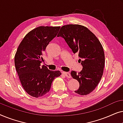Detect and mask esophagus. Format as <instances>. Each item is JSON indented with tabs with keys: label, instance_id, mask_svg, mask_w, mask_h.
<instances>
[{
	"label": "esophagus",
	"instance_id": "esophagus-1",
	"mask_svg": "<svg viewBox=\"0 0 123 123\" xmlns=\"http://www.w3.org/2000/svg\"><path fill=\"white\" fill-rule=\"evenodd\" d=\"M63 74L67 77H68V78H70V77H71L70 74L69 73V72H63Z\"/></svg>",
	"mask_w": 123,
	"mask_h": 123
}]
</instances>
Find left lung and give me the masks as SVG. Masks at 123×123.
<instances>
[{
  "instance_id": "left-lung-1",
  "label": "left lung",
  "mask_w": 123,
  "mask_h": 123,
  "mask_svg": "<svg viewBox=\"0 0 123 123\" xmlns=\"http://www.w3.org/2000/svg\"><path fill=\"white\" fill-rule=\"evenodd\" d=\"M58 37H62L74 54L77 53L82 70H72V77L78 80L80 87L75 91L80 95L93 91L100 82L105 65L103 48L96 36L85 26L67 25L62 27Z\"/></svg>"
}]
</instances>
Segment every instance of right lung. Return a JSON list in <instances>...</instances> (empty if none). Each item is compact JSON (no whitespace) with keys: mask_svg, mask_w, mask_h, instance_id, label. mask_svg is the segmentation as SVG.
I'll use <instances>...</instances> for the list:
<instances>
[{"mask_svg":"<svg viewBox=\"0 0 123 123\" xmlns=\"http://www.w3.org/2000/svg\"><path fill=\"white\" fill-rule=\"evenodd\" d=\"M60 27L40 26L27 34L18 46L14 57L16 71L23 88L32 97L43 96L49 91L59 70L41 66L47 46L58 34Z\"/></svg>","mask_w":123,"mask_h":123,"instance_id":"1","label":"right lung"}]
</instances>
